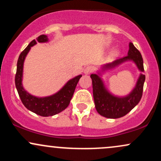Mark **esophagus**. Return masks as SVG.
<instances>
[{"instance_id": "esophagus-1", "label": "esophagus", "mask_w": 161, "mask_h": 161, "mask_svg": "<svg viewBox=\"0 0 161 161\" xmlns=\"http://www.w3.org/2000/svg\"><path fill=\"white\" fill-rule=\"evenodd\" d=\"M92 71H93V67L92 66H87L83 70V73H84L85 75H89Z\"/></svg>"}]
</instances>
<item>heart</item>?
Segmentation results:
<instances>
[{"label": "heart", "mask_w": 161, "mask_h": 161, "mask_svg": "<svg viewBox=\"0 0 161 161\" xmlns=\"http://www.w3.org/2000/svg\"><path fill=\"white\" fill-rule=\"evenodd\" d=\"M116 51H114V52H113V53H114H114H116Z\"/></svg>", "instance_id": "1"}]
</instances>
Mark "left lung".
I'll return each mask as SVG.
<instances>
[{
    "label": "left lung",
    "instance_id": "8db88e82",
    "mask_svg": "<svg viewBox=\"0 0 161 161\" xmlns=\"http://www.w3.org/2000/svg\"><path fill=\"white\" fill-rule=\"evenodd\" d=\"M128 61L133 62L141 73L134 89L128 95L125 96H115L109 91L105 86L102 75ZM143 73V59L141 53L132 42H129V51L126 57L104 64L101 66V69L97 70V73L92 74L94 101L96 110L100 115L110 119H117L130 112L139 103L142 98L144 82L145 81V75Z\"/></svg>",
    "mask_w": 161,
    "mask_h": 161
}]
</instances>
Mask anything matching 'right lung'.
<instances>
[{
	"instance_id": "right-lung-1",
	"label": "right lung",
	"mask_w": 161,
	"mask_h": 161,
	"mask_svg": "<svg viewBox=\"0 0 161 161\" xmlns=\"http://www.w3.org/2000/svg\"><path fill=\"white\" fill-rule=\"evenodd\" d=\"M48 42L47 36L42 35L36 38V41L33 40L29 44L26 48L20 53L17 61L15 76L16 88L23 105L29 110L42 116H53L65 110L69 106L77 83L82 77L81 74L76 75L74 78L69 79L56 93L45 97H37L32 95L24 88L23 85V66L28 53L30 51L31 47L36 45L37 42L46 43Z\"/></svg>"
}]
</instances>
